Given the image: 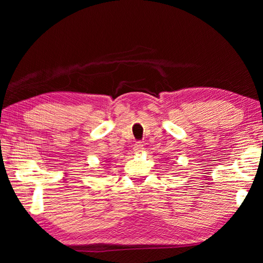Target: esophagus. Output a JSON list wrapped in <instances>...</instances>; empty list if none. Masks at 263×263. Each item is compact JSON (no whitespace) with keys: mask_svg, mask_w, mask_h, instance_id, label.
<instances>
[{"mask_svg":"<svg viewBox=\"0 0 263 263\" xmlns=\"http://www.w3.org/2000/svg\"><path fill=\"white\" fill-rule=\"evenodd\" d=\"M142 149H144V145L141 144V142H136L135 146H133V152H135L136 154H140L142 152Z\"/></svg>","mask_w":263,"mask_h":263,"instance_id":"esophagus-1","label":"esophagus"}]
</instances>
